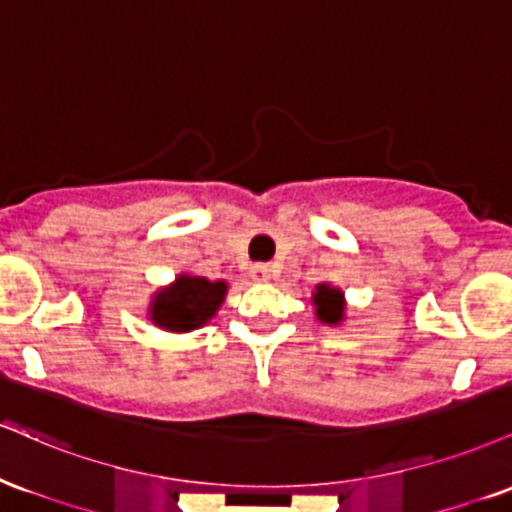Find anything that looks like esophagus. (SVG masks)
I'll return each mask as SVG.
<instances>
[{
    "instance_id": "esophagus-1",
    "label": "esophagus",
    "mask_w": 512,
    "mask_h": 512,
    "mask_svg": "<svg viewBox=\"0 0 512 512\" xmlns=\"http://www.w3.org/2000/svg\"><path fill=\"white\" fill-rule=\"evenodd\" d=\"M270 275H273V270L266 263H256V266H251V278L256 282H268Z\"/></svg>"
}]
</instances>
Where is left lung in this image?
Masks as SVG:
<instances>
[{
	"label": "left lung",
	"instance_id": "8db88e82",
	"mask_svg": "<svg viewBox=\"0 0 512 512\" xmlns=\"http://www.w3.org/2000/svg\"><path fill=\"white\" fill-rule=\"evenodd\" d=\"M311 304H314L316 321L323 326H340L345 321L347 299L340 287L330 285V282H318L316 290L311 292Z\"/></svg>",
	"mask_w": 512,
	"mask_h": 512
}]
</instances>
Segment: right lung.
<instances>
[{
    "mask_svg": "<svg viewBox=\"0 0 512 512\" xmlns=\"http://www.w3.org/2000/svg\"><path fill=\"white\" fill-rule=\"evenodd\" d=\"M227 290H230L227 280L179 273L170 285L153 292L146 318L167 333H191L213 321L225 302Z\"/></svg>",
    "mask_w": 512,
    "mask_h": 512,
    "instance_id": "add662e5",
    "label": "right lung"
}]
</instances>
